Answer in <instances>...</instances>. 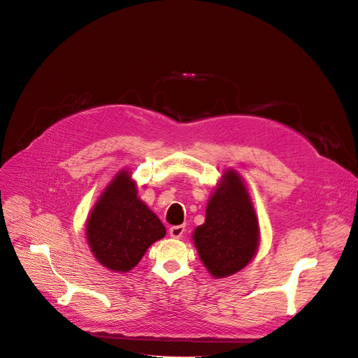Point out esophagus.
Returning a JSON list of instances; mask_svg holds the SVG:
<instances>
[{
  "mask_svg": "<svg viewBox=\"0 0 358 358\" xmlns=\"http://www.w3.org/2000/svg\"><path fill=\"white\" fill-rule=\"evenodd\" d=\"M184 233H185V227L184 226H173L170 229V236L174 237V239H180V237H182Z\"/></svg>",
  "mask_w": 358,
  "mask_h": 358,
  "instance_id": "obj_1",
  "label": "esophagus"
}]
</instances>
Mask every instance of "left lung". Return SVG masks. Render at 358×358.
<instances>
[{
	"label": "left lung",
	"instance_id": "obj_1",
	"mask_svg": "<svg viewBox=\"0 0 358 358\" xmlns=\"http://www.w3.org/2000/svg\"><path fill=\"white\" fill-rule=\"evenodd\" d=\"M204 266L214 278L243 269L256 253L259 227L243 181L227 171L207 204L206 222L193 234Z\"/></svg>",
	"mask_w": 358,
	"mask_h": 358
}]
</instances>
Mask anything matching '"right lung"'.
Masks as SVG:
<instances>
[{
  "label": "right lung",
  "instance_id": "obj_1",
  "mask_svg": "<svg viewBox=\"0 0 358 358\" xmlns=\"http://www.w3.org/2000/svg\"><path fill=\"white\" fill-rule=\"evenodd\" d=\"M86 236L99 264L115 272H128L154 242L162 239L165 227L136 197L134 181L122 171L94 206Z\"/></svg>",
  "mask_w": 358,
  "mask_h": 358
}]
</instances>
